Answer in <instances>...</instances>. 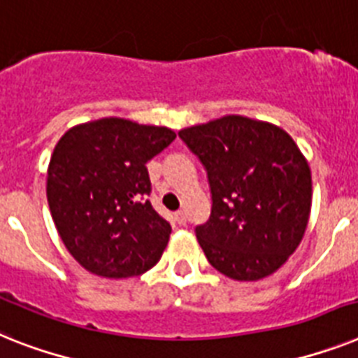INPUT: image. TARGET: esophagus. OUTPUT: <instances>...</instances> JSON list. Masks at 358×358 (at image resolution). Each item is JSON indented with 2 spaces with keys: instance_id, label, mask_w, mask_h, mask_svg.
<instances>
[{
  "instance_id": "esophagus-1",
  "label": "esophagus",
  "mask_w": 358,
  "mask_h": 358,
  "mask_svg": "<svg viewBox=\"0 0 358 358\" xmlns=\"http://www.w3.org/2000/svg\"><path fill=\"white\" fill-rule=\"evenodd\" d=\"M176 221L179 223V225H186V214L182 210H179L176 214Z\"/></svg>"
}]
</instances>
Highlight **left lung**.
I'll return each instance as SVG.
<instances>
[{
	"mask_svg": "<svg viewBox=\"0 0 358 358\" xmlns=\"http://www.w3.org/2000/svg\"><path fill=\"white\" fill-rule=\"evenodd\" d=\"M205 166L212 194L196 236L215 271L239 282L278 271L306 232L311 170L287 133L229 115L179 131Z\"/></svg>",
	"mask_w": 358,
	"mask_h": 358,
	"instance_id": "left-lung-1",
	"label": "left lung"
}]
</instances>
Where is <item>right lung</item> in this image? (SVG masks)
I'll return each mask as SVG.
<instances>
[{
    "instance_id": "right-lung-1",
    "label": "right lung",
    "mask_w": 358,
    "mask_h": 358,
    "mask_svg": "<svg viewBox=\"0 0 358 358\" xmlns=\"http://www.w3.org/2000/svg\"><path fill=\"white\" fill-rule=\"evenodd\" d=\"M176 133L126 119H100L71 128L47 170L52 221L71 256L104 278L146 273L166 249L172 227L148 196L146 162Z\"/></svg>"
}]
</instances>
